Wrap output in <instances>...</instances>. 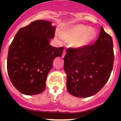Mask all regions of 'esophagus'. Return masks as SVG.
I'll return each mask as SVG.
<instances>
[{
  "label": "esophagus",
  "instance_id": "esophagus-1",
  "mask_svg": "<svg viewBox=\"0 0 121 121\" xmlns=\"http://www.w3.org/2000/svg\"><path fill=\"white\" fill-rule=\"evenodd\" d=\"M65 54H66V51L64 50H63V54H62V56H61V57H62V58H64V56H65Z\"/></svg>",
  "mask_w": 121,
  "mask_h": 121
}]
</instances>
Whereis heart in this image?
<instances>
[{
	"instance_id": "heart-1",
	"label": "heart",
	"mask_w": 121,
	"mask_h": 121,
	"mask_svg": "<svg viewBox=\"0 0 121 121\" xmlns=\"http://www.w3.org/2000/svg\"><path fill=\"white\" fill-rule=\"evenodd\" d=\"M96 35V30L84 25H74L60 33L61 38L69 41L71 46L76 48L86 47L91 45Z\"/></svg>"
}]
</instances>
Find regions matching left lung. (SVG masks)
Listing matches in <instances>:
<instances>
[{
	"mask_svg": "<svg viewBox=\"0 0 121 121\" xmlns=\"http://www.w3.org/2000/svg\"><path fill=\"white\" fill-rule=\"evenodd\" d=\"M63 60L69 93L79 98L93 96L106 84L112 73L114 61L112 37L101 26L94 45L68 48Z\"/></svg>",
	"mask_w": 121,
	"mask_h": 121,
	"instance_id": "obj_1",
	"label": "left lung"
}]
</instances>
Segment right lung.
Instances as JSON below:
<instances>
[{"mask_svg": "<svg viewBox=\"0 0 121 121\" xmlns=\"http://www.w3.org/2000/svg\"><path fill=\"white\" fill-rule=\"evenodd\" d=\"M52 22L37 20L21 28L9 46L7 70L12 84L26 95L41 93L46 87L48 73L63 48L50 45L56 26Z\"/></svg>", "mask_w": 121, "mask_h": 121, "instance_id": "1", "label": "right lung"}]
</instances>
